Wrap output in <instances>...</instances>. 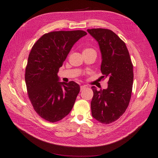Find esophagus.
<instances>
[{
	"label": "esophagus",
	"instance_id": "obj_1",
	"mask_svg": "<svg viewBox=\"0 0 158 158\" xmlns=\"http://www.w3.org/2000/svg\"><path fill=\"white\" fill-rule=\"evenodd\" d=\"M85 88H86L85 85H81L80 86V91H82V90L85 89Z\"/></svg>",
	"mask_w": 158,
	"mask_h": 158
}]
</instances>
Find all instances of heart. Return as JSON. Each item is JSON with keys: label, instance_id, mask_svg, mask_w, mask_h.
Segmentation results:
<instances>
[{"label": "heart", "instance_id": "b5f03b06", "mask_svg": "<svg viewBox=\"0 0 158 158\" xmlns=\"http://www.w3.org/2000/svg\"><path fill=\"white\" fill-rule=\"evenodd\" d=\"M92 50V49H86V50Z\"/></svg>", "mask_w": 158, "mask_h": 158}]
</instances>
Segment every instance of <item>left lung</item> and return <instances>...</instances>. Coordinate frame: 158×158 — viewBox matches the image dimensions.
I'll return each mask as SVG.
<instances>
[{
    "instance_id": "obj_1",
    "label": "left lung",
    "mask_w": 158,
    "mask_h": 158,
    "mask_svg": "<svg viewBox=\"0 0 158 158\" xmlns=\"http://www.w3.org/2000/svg\"><path fill=\"white\" fill-rule=\"evenodd\" d=\"M98 42L101 53V70L108 78V88H91V114L102 123L115 122L126 110L131 99L133 82V64L126 44L113 31L106 29L87 30Z\"/></svg>"
}]
</instances>
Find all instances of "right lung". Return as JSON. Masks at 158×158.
<instances>
[{"mask_svg":"<svg viewBox=\"0 0 158 158\" xmlns=\"http://www.w3.org/2000/svg\"><path fill=\"white\" fill-rule=\"evenodd\" d=\"M86 35L80 30L50 32L31 49L25 76L27 92L35 110L48 122L61 120L74 106L80 85L59 81L57 73L74 44Z\"/></svg>","mask_w":158,"mask_h":158,"instance_id":"right-lung-1","label":"right lung"}]
</instances>
